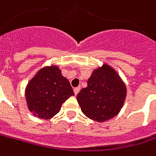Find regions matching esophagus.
I'll return each instance as SVG.
<instances>
[{
    "label": "esophagus",
    "mask_w": 156,
    "mask_h": 156,
    "mask_svg": "<svg viewBox=\"0 0 156 156\" xmlns=\"http://www.w3.org/2000/svg\"><path fill=\"white\" fill-rule=\"evenodd\" d=\"M80 91V87H76V88H74V93H75V95H77L78 92Z\"/></svg>",
    "instance_id": "esophagus-1"
}]
</instances>
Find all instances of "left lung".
<instances>
[{
  "instance_id": "left-lung-1",
  "label": "left lung",
  "mask_w": 156,
  "mask_h": 156,
  "mask_svg": "<svg viewBox=\"0 0 156 156\" xmlns=\"http://www.w3.org/2000/svg\"><path fill=\"white\" fill-rule=\"evenodd\" d=\"M126 87L117 71L104 64L93 70L87 87L77 95L78 105L86 117L104 122L118 114L124 105Z\"/></svg>"
}]
</instances>
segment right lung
I'll return each mask as SVG.
<instances>
[{
  "label": "right lung",
  "instance_id": "add662e5",
  "mask_svg": "<svg viewBox=\"0 0 156 156\" xmlns=\"http://www.w3.org/2000/svg\"><path fill=\"white\" fill-rule=\"evenodd\" d=\"M73 95L70 82L62 75L59 67L54 65L40 69L25 89L29 110L43 119L54 117L62 104Z\"/></svg>",
  "mask_w": 156,
  "mask_h": 156
}]
</instances>
